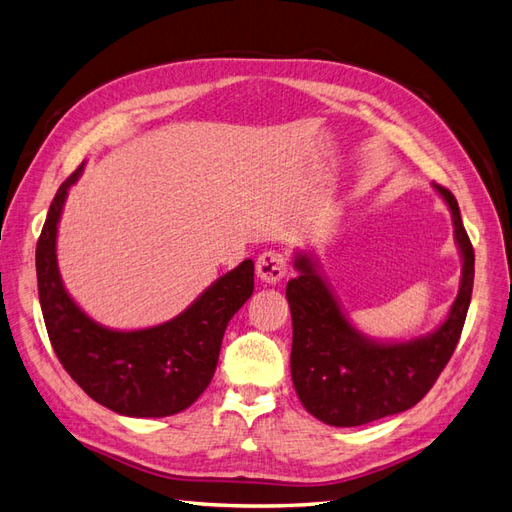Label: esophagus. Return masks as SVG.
<instances>
[{
  "instance_id": "34e87169",
  "label": "esophagus",
  "mask_w": 512,
  "mask_h": 512,
  "mask_svg": "<svg viewBox=\"0 0 512 512\" xmlns=\"http://www.w3.org/2000/svg\"><path fill=\"white\" fill-rule=\"evenodd\" d=\"M288 271V260L282 252L277 250H269L262 252L258 262H256V273L260 277V282H265L269 286L280 284Z\"/></svg>"
}]
</instances>
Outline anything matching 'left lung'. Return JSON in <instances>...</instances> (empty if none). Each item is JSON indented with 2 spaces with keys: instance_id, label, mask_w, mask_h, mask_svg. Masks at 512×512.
<instances>
[{
  "instance_id": "left-lung-1",
  "label": "left lung",
  "mask_w": 512,
  "mask_h": 512,
  "mask_svg": "<svg viewBox=\"0 0 512 512\" xmlns=\"http://www.w3.org/2000/svg\"><path fill=\"white\" fill-rule=\"evenodd\" d=\"M451 211L461 256L459 292L436 329L412 339H376L348 320L314 254L294 252L286 286L292 316L290 374L303 408L333 427H356L421 401L457 348L474 284V250L455 196L433 183Z\"/></svg>"
}]
</instances>
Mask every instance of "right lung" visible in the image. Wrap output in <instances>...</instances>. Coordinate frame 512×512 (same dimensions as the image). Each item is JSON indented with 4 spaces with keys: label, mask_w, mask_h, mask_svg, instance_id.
I'll return each instance as SVG.
<instances>
[{
    "label": "right lung",
    "mask_w": 512,
    "mask_h": 512,
    "mask_svg": "<svg viewBox=\"0 0 512 512\" xmlns=\"http://www.w3.org/2000/svg\"><path fill=\"white\" fill-rule=\"evenodd\" d=\"M85 164L59 185L36 247L38 297L59 363L104 408L162 418L190 408L209 386L230 318L254 292V260L218 277L168 322L119 331L85 314L61 280L57 228Z\"/></svg>",
    "instance_id": "right-lung-1"
}]
</instances>
